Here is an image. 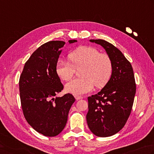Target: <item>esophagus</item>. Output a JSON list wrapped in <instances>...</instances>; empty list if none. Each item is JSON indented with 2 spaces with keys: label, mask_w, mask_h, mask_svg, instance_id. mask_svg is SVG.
I'll return each mask as SVG.
<instances>
[{
  "label": "esophagus",
  "mask_w": 154,
  "mask_h": 154,
  "mask_svg": "<svg viewBox=\"0 0 154 154\" xmlns=\"http://www.w3.org/2000/svg\"><path fill=\"white\" fill-rule=\"evenodd\" d=\"M75 98L76 100H79V99H83V97H82V96H79V95H75Z\"/></svg>",
  "instance_id": "34e87169"
}]
</instances>
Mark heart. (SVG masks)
<instances>
[{
	"label": "heart",
	"instance_id": "1",
	"mask_svg": "<svg viewBox=\"0 0 154 154\" xmlns=\"http://www.w3.org/2000/svg\"><path fill=\"white\" fill-rule=\"evenodd\" d=\"M68 57L70 62L59 60L57 63V75L63 81H69L73 77L75 69L81 67V77L65 85L67 92L75 95L84 94L91 91L94 85L103 87L109 82L113 73V64L107 54L100 53L91 47L81 46L69 53Z\"/></svg>",
	"mask_w": 154,
	"mask_h": 154
}]
</instances>
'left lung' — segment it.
I'll return each mask as SVG.
<instances>
[{
    "mask_svg": "<svg viewBox=\"0 0 154 154\" xmlns=\"http://www.w3.org/2000/svg\"><path fill=\"white\" fill-rule=\"evenodd\" d=\"M104 48L113 64L110 80L101 91L88 97L87 125L98 137H109L124 127L130 115L136 91L131 63L114 45L102 39H91Z\"/></svg>",
    "mask_w": 154,
    "mask_h": 154,
    "instance_id": "left-lung-1",
    "label": "left lung"
}]
</instances>
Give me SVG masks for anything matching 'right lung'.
<instances>
[{"label":"right lung","mask_w":154,"mask_h":154,"mask_svg":"<svg viewBox=\"0 0 154 154\" xmlns=\"http://www.w3.org/2000/svg\"><path fill=\"white\" fill-rule=\"evenodd\" d=\"M77 40H69L73 43ZM65 43L52 41L42 45L28 59L19 79L23 112L29 124L45 136L54 137L65 127L69 111L75 99L67 93L56 97L63 89L55 67Z\"/></svg>","instance_id":"right-lung-1"}]
</instances>
